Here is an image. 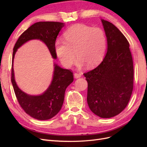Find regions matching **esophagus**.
<instances>
[{"label":"esophagus","instance_id":"obj_1","mask_svg":"<svg viewBox=\"0 0 147 147\" xmlns=\"http://www.w3.org/2000/svg\"><path fill=\"white\" fill-rule=\"evenodd\" d=\"M74 77H75V78H80L82 77V74H78V73H75L74 74Z\"/></svg>","mask_w":147,"mask_h":147}]
</instances>
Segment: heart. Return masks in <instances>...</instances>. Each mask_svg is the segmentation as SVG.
Returning <instances> with one entry per match:
<instances>
[{
	"mask_svg": "<svg viewBox=\"0 0 147 147\" xmlns=\"http://www.w3.org/2000/svg\"><path fill=\"white\" fill-rule=\"evenodd\" d=\"M65 41L57 39L55 42L56 55L65 67L74 64L76 53L77 65L85 64L94 67L103 59L107 46L104 31L99 28H92L78 24L70 28L64 34Z\"/></svg>",
	"mask_w": 147,
	"mask_h": 147,
	"instance_id": "heart-1",
	"label": "heart"
}]
</instances>
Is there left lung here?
<instances>
[{"mask_svg":"<svg viewBox=\"0 0 147 147\" xmlns=\"http://www.w3.org/2000/svg\"><path fill=\"white\" fill-rule=\"evenodd\" d=\"M107 41L102 63L84 74L88 82L87 102L102 118L113 117L126 108L133 90L134 67L129 43L116 26L101 19Z\"/></svg>","mask_w":147,"mask_h":147,"instance_id":"left-lung-1","label":"left lung"}]
</instances>
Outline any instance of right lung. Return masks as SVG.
<instances>
[{"mask_svg": "<svg viewBox=\"0 0 147 147\" xmlns=\"http://www.w3.org/2000/svg\"><path fill=\"white\" fill-rule=\"evenodd\" d=\"M65 24L59 22H38L22 34L16 42L13 52L11 83L16 98L24 112L38 120L51 119L56 115L63 106L66 88L74 81L73 74L54 63L51 83L40 95H30L22 91L17 85L13 69V61L18 49L31 40H39L48 47L52 57L56 59L55 42Z\"/></svg>", "mask_w": 147, "mask_h": 147, "instance_id": "add662e5", "label": "right lung"}]
</instances>
